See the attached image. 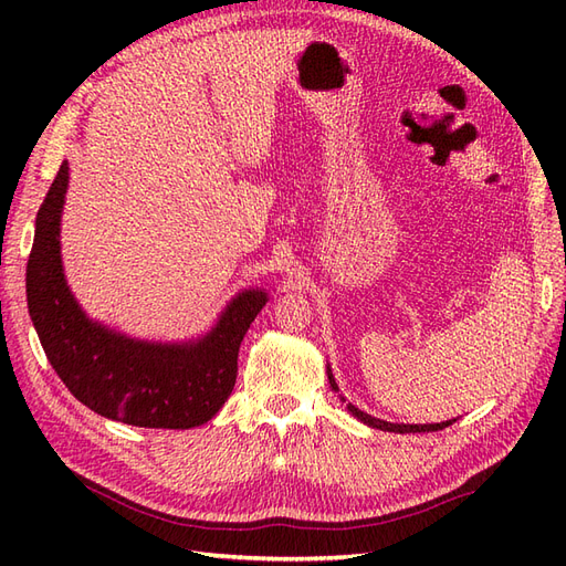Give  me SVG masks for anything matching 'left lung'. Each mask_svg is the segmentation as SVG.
Here are the masks:
<instances>
[{
    "label": "left lung",
    "instance_id": "1",
    "mask_svg": "<svg viewBox=\"0 0 566 566\" xmlns=\"http://www.w3.org/2000/svg\"><path fill=\"white\" fill-rule=\"evenodd\" d=\"M328 380H331L333 389L337 391V385H335V380H333V375H331V373H328ZM347 410H349V413H352L354 418H358L361 422H366L368 427H378V430H382V432H399V434H406V432H437V430H443V427L453 424V420H447V422H434V424H397V422H385V420H380V418H373V416L364 413V410H358V408H356V406H352V403H347Z\"/></svg>",
    "mask_w": 566,
    "mask_h": 566
}]
</instances>
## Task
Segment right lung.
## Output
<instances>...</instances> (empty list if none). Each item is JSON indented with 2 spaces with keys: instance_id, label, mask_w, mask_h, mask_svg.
Masks as SVG:
<instances>
[{
  "instance_id": "obj_1",
  "label": "right lung",
  "mask_w": 566,
  "mask_h": 566,
  "mask_svg": "<svg viewBox=\"0 0 566 566\" xmlns=\"http://www.w3.org/2000/svg\"><path fill=\"white\" fill-rule=\"evenodd\" d=\"M67 163L49 186L28 256V310L73 397L94 413L153 430H188L214 418L231 397L238 349L266 293L248 290L221 314L217 328L188 345H148L92 323L82 314L61 269L59 221Z\"/></svg>"
}]
</instances>
